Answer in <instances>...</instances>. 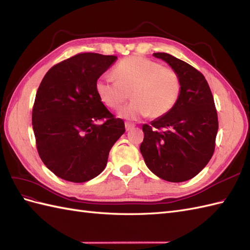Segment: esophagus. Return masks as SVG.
<instances>
[{
    "instance_id": "esophagus-1",
    "label": "esophagus",
    "mask_w": 250,
    "mask_h": 250,
    "mask_svg": "<svg viewBox=\"0 0 250 250\" xmlns=\"http://www.w3.org/2000/svg\"><path fill=\"white\" fill-rule=\"evenodd\" d=\"M134 124H132V123H129V122H126L125 123V128H126V130L127 131H129V130H131L132 128H134Z\"/></svg>"
}]
</instances>
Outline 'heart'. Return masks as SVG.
<instances>
[{
  "label": "heart",
  "instance_id": "b5f03b06",
  "mask_svg": "<svg viewBox=\"0 0 250 250\" xmlns=\"http://www.w3.org/2000/svg\"><path fill=\"white\" fill-rule=\"evenodd\" d=\"M113 74L103 75L96 82V93L106 106L117 109L128 98L133 101L119 115L135 120L151 115L153 118L168 113L180 94L181 82L171 67L163 66L142 56H131L120 62Z\"/></svg>",
  "mask_w": 250,
  "mask_h": 250
}]
</instances>
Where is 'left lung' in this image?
<instances>
[{"label": "left lung", "instance_id": "1", "mask_svg": "<svg viewBox=\"0 0 250 250\" xmlns=\"http://www.w3.org/2000/svg\"><path fill=\"white\" fill-rule=\"evenodd\" d=\"M180 78L177 102L165 116L144 124L141 153L149 170L171 183L193 178L213 156L218 132L215 102L203 75L168 53H154Z\"/></svg>", "mask_w": 250, "mask_h": 250}]
</instances>
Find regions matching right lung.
<instances>
[{
    "instance_id": "1",
    "label": "right lung",
    "mask_w": 250,
    "mask_h": 250,
    "mask_svg": "<svg viewBox=\"0 0 250 250\" xmlns=\"http://www.w3.org/2000/svg\"><path fill=\"white\" fill-rule=\"evenodd\" d=\"M117 56L81 53L47 72L35 96L32 127L39 154L56 176L85 183L105 169L125 132L96 93V82ZM105 119L97 125L96 121Z\"/></svg>"
}]
</instances>
